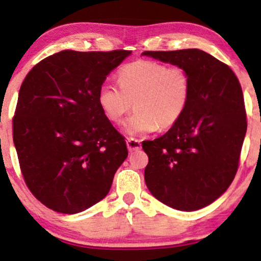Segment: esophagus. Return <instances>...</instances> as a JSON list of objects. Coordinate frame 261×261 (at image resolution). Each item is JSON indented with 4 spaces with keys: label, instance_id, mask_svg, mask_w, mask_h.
<instances>
[{
    "label": "esophagus",
    "instance_id": "obj_1",
    "mask_svg": "<svg viewBox=\"0 0 261 261\" xmlns=\"http://www.w3.org/2000/svg\"><path fill=\"white\" fill-rule=\"evenodd\" d=\"M126 145H127L128 151L133 152V151H136V149H140L141 148V141L137 140V139H133V137H130V139L126 140Z\"/></svg>",
    "mask_w": 261,
    "mask_h": 261
}]
</instances>
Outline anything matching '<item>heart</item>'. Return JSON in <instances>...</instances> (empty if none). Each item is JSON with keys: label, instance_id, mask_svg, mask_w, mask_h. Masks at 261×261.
<instances>
[{"label": "heart", "instance_id": "b5f03b06", "mask_svg": "<svg viewBox=\"0 0 261 261\" xmlns=\"http://www.w3.org/2000/svg\"><path fill=\"white\" fill-rule=\"evenodd\" d=\"M119 81L120 85L104 82L99 87L98 103L110 121L120 122L134 101L136 110L124 124L130 136L173 126L190 99V79L180 66L137 60L121 68Z\"/></svg>", "mask_w": 261, "mask_h": 261}]
</instances>
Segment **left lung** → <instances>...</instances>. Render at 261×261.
<instances>
[{"instance_id": "left-lung-1", "label": "left lung", "mask_w": 261, "mask_h": 261, "mask_svg": "<svg viewBox=\"0 0 261 261\" xmlns=\"http://www.w3.org/2000/svg\"><path fill=\"white\" fill-rule=\"evenodd\" d=\"M143 56L184 68L190 99L163 136L142 142L148 155L145 181L169 207L196 211L228 189L247 133L243 93L233 71L200 49L145 51Z\"/></svg>"}]
</instances>
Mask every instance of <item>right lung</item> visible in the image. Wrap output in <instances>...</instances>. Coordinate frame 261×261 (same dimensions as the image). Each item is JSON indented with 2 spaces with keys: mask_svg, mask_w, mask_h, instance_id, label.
I'll use <instances>...</instances> for the list:
<instances>
[{
  "mask_svg": "<svg viewBox=\"0 0 261 261\" xmlns=\"http://www.w3.org/2000/svg\"><path fill=\"white\" fill-rule=\"evenodd\" d=\"M131 51H62L41 60L20 86L13 142L29 190L60 214L85 211L108 195L127 157L98 91Z\"/></svg>",
  "mask_w": 261,
  "mask_h": 261,
  "instance_id": "add662e5",
  "label": "right lung"
}]
</instances>
